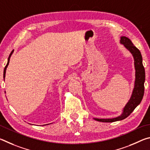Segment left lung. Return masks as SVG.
<instances>
[{"mask_svg":"<svg viewBox=\"0 0 150 150\" xmlns=\"http://www.w3.org/2000/svg\"><path fill=\"white\" fill-rule=\"evenodd\" d=\"M120 42L121 44L124 45L126 48L130 52L134 60V67L136 70L134 87L130 100L124 107L122 114L120 116L113 118V119H94L99 122H112L126 119L140 103L144 96L145 69L142 64V57L141 52L134 45L130 39L127 37H120Z\"/></svg>","mask_w":150,"mask_h":150,"instance_id":"obj_1","label":"left lung"}]
</instances>
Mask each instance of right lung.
Instances as JSON below:
<instances>
[{
    "label": "right lung",
    "instance_id": "obj_1",
    "mask_svg": "<svg viewBox=\"0 0 150 150\" xmlns=\"http://www.w3.org/2000/svg\"><path fill=\"white\" fill-rule=\"evenodd\" d=\"M13 51H12V52H11V53L10 54V55H9V57H8V62H7V64H6V67H5V68H4V74H3V77H4V78H5V74H6V68H7V67H8V64H9V62H10V57H11V55H12V54L13 53Z\"/></svg>",
    "mask_w": 150,
    "mask_h": 150
}]
</instances>
